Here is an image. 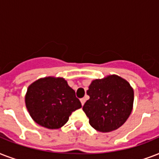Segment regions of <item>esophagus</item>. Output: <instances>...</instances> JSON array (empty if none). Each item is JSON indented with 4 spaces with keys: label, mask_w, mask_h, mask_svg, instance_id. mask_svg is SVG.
I'll return each instance as SVG.
<instances>
[{
    "label": "esophagus",
    "mask_w": 159,
    "mask_h": 159,
    "mask_svg": "<svg viewBox=\"0 0 159 159\" xmlns=\"http://www.w3.org/2000/svg\"><path fill=\"white\" fill-rule=\"evenodd\" d=\"M85 102H86V99H85V98H82V99H81V103H82V106L84 105Z\"/></svg>",
    "instance_id": "1"
}]
</instances>
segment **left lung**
<instances>
[{
	"mask_svg": "<svg viewBox=\"0 0 159 159\" xmlns=\"http://www.w3.org/2000/svg\"><path fill=\"white\" fill-rule=\"evenodd\" d=\"M87 93L90 99L82 110L90 125L100 132L120 128L132 111L133 89L127 81L116 75L92 81Z\"/></svg>",
	"mask_w": 159,
	"mask_h": 159,
	"instance_id": "left-lung-1",
	"label": "left lung"
}]
</instances>
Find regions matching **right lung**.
I'll list each match as a JSON object with an SVG mask.
<instances>
[{"label":"right lung","mask_w":159,"mask_h":159,"mask_svg":"<svg viewBox=\"0 0 159 159\" xmlns=\"http://www.w3.org/2000/svg\"><path fill=\"white\" fill-rule=\"evenodd\" d=\"M25 105L34 120L48 129H58L82 107L75 91L63 78L45 77L29 87Z\"/></svg>","instance_id":"add662e5"}]
</instances>
